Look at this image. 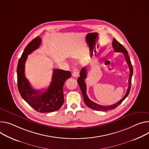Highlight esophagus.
Instances as JSON below:
<instances>
[{
	"mask_svg": "<svg viewBox=\"0 0 149 149\" xmlns=\"http://www.w3.org/2000/svg\"><path fill=\"white\" fill-rule=\"evenodd\" d=\"M72 76H73L74 77L77 78V77H78V75H79V71H78V70L75 69V70L72 71Z\"/></svg>",
	"mask_w": 149,
	"mask_h": 149,
	"instance_id": "34e87169",
	"label": "esophagus"
}]
</instances>
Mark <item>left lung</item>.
<instances>
[{"label":"left lung","instance_id":"1","mask_svg":"<svg viewBox=\"0 0 149 149\" xmlns=\"http://www.w3.org/2000/svg\"><path fill=\"white\" fill-rule=\"evenodd\" d=\"M112 46L113 47L114 51L115 52H122L124 55L125 61L128 65L129 69H130V77H129V80H128V87L127 91L126 94H125V96L123 97V99H121L119 102L117 103L110 105V106H102L99 105L96 103L93 102V101L90 100L89 98L88 97L87 93H86V90H87V87H86V84L85 83V79L87 78V70L85 67H83L80 71V77L78 78L77 79V82L78 84L80 87L83 96V99L84 103L86 104L90 108L96 111H107L109 110L113 109L116 107H118L122 102H123L125 99L128 96L129 93L131 89V78L133 74V68H132V66L130 61V56H128V53L126 49L120 43H119L117 40L115 38H113V42H112Z\"/></svg>","mask_w":149,"mask_h":149}]
</instances>
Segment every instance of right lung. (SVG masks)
I'll use <instances>...</instances> for the list:
<instances>
[{
	"instance_id": "right-lung-1",
	"label": "right lung",
	"mask_w": 149,
	"mask_h": 149,
	"mask_svg": "<svg viewBox=\"0 0 149 149\" xmlns=\"http://www.w3.org/2000/svg\"><path fill=\"white\" fill-rule=\"evenodd\" d=\"M41 43V38L37 36L25 48L17 66L18 88L21 97L34 109L41 113L52 112L59 110L63 105V87L65 81L71 77V72L54 69L52 82L46 90L33 88L25 76V63L28 55L38 49Z\"/></svg>"
}]
</instances>
